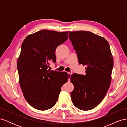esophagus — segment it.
<instances>
[{
	"instance_id": "esophagus-1",
	"label": "esophagus",
	"mask_w": 127,
	"mask_h": 127,
	"mask_svg": "<svg viewBox=\"0 0 127 127\" xmlns=\"http://www.w3.org/2000/svg\"><path fill=\"white\" fill-rule=\"evenodd\" d=\"M71 75H72V72H68V78L69 81H70V77H71Z\"/></svg>"
}]
</instances>
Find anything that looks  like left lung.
<instances>
[{
    "label": "left lung",
    "instance_id": "1",
    "mask_svg": "<svg viewBox=\"0 0 127 127\" xmlns=\"http://www.w3.org/2000/svg\"><path fill=\"white\" fill-rule=\"evenodd\" d=\"M69 37L77 54L79 64L86 66V75L74 73L71 100L78 109L90 110L105 96L111 82L113 59L110 45L102 36L89 31L69 32Z\"/></svg>",
    "mask_w": 127,
    "mask_h": 127
}]
</instances>
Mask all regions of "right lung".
Returning a JSON list of instances; mask_svg holds the SVG:
<instances>
[{
  "instance_id": "right-lung-1",
  "label": "right lung",
  "mask_w": 127,
  "mask_h": 127,
  "mask_svg": "<svg viewBox=\"0 0 127 127\" xmlns=\"http://www.w3.org/2000/svg\"><path fill=\"white\" fill-rule=\"evenodd\" d=\"M68 37V32L43 30L30 34L23 42L17 64L19 83L26 101L37 110L54 106L68 81L67 72L48 70L49 61H56V48Z\"/></svg>"
}]
</instances>
